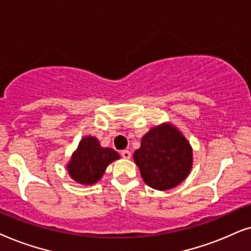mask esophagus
Returning a JSON list of instances; mask_svg holds the SVG:
<instances>
[{"mask_svg":"<svg viewBox=\"0 0 251 251\" xmlns=\"http://www.w3.org/2000/svg\"><path fill=\"white\" fill-rule=\"evenodd\" d=\"M120 155H122L123 158L125 159L131 158V151H129V150H123V151L120 152Z\"/></svg>","mask_w":251,"mask_h":251,"instance_id":"34e87169","label":"esophagus"}]
</instances>
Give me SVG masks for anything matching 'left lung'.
I'll return each mask as SVG.
<instances>
[{
	"mask_svg": "<svg viewBox=\"0 0 251 251\" xmlns=\"http://www.w3.org/2000/svg\"><path fill=\"white\" fill-rule=\"evenodd\" d=\"M133 158L147 185L157 190H168L189 175L193 149L178 128L165 123L143 136Z\"/></svg>",
	"mask_w": 251,
	"mask_h": 251,
	"instance_id": "1",
	"label": "left lung"
}]
</instances>
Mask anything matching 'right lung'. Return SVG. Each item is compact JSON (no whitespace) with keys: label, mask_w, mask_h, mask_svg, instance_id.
I'll return each instance as SVG.
<instances>
[{"label":"right lung","mask_w":251,"mask_h":251,"mask_svg":"<svg viewBox=\"0 0 251 251\" xmlns=\"http://www.w3.org/2000/svg\"><path fill=\"white\" fill-rule=\"evenodd\" d=\"M119 157L113 149L101 147L94 136H85L70 159L69 175L78 183L93 185L102 178L106 166Z\"/></svg>","instance_id":"add662e5"}]
</instances>
